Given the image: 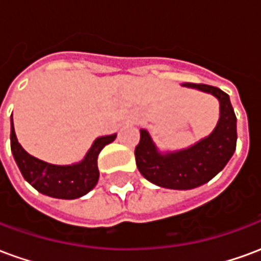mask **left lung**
<instances>
[{
  "label": "left lung",
  "mask_w": 261,
  "mask_h": 261,
  "mask_svg": "<svg viewBox=\"0 0 261 261\" xmlns=\"http://www.w3.org/2000/svg\"><path fill=\"white\" fill-rule=\"evenodd\" d=\"M218 99L219 119L210 136L177 151H159L147 130H140L136 164L141 175L153 185L173 190H192L205 185L224 169L236 149V116L229 96L204 84H181Z\"/></svg>",
  "instance_id": "1"
}]
</instances>
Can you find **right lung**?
Here are the masks:
<instances>
[{
  "label": "right lung",
  "instance_id": "1",
  "mask_svg": "<svg viewBox=\"0 0 261 261\" xmlns=\"http://www.w3.org/2000/svg\"><path fill=\"white\" fill-rule=\"evenodd\" d=\"M117 134L96 138L81 162L72 165L47 164L32 156L22 148L11 116V151L25 180L44 196L63 200H74L85 196L99 180L97 156L108 144L116 140Z\"/></svg>",
  "mask_w": 261,
  "mask_h": 261
}]
</instances>
